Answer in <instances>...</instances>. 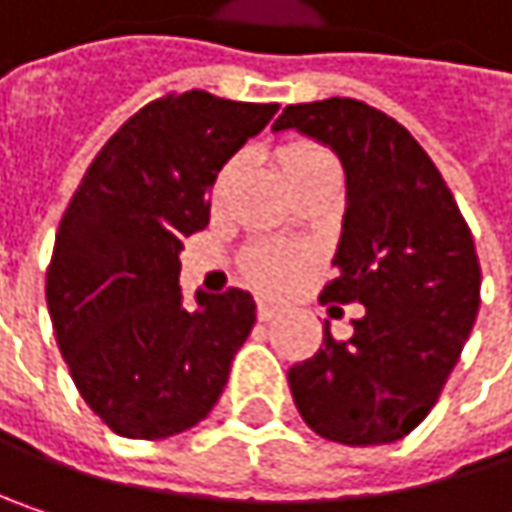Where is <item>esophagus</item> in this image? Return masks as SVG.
Masks as SVG:
<instances>
[{"label":"esophagus","instance_id":"obj_1","mask_svg":"<svg viewBox=\"0 0 512 512\" xmlns=\"http://www.w3.org/2000/svg\"><path fill=\"white\" fill-rule=\"evenodd\" d=\"M275 314H278V305H272V302H266V299L257 302V317H260V320H272Z\"/></svg>","mask_w":512,"mask_h":512}]
</instances>
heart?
I'll list each match as a JSON object with an SVG mask.
<instances>
[{
    "instance_id": "heart-1",
    "label": "heart",
    "mask_w": 512,
    "mask_h": 512,
    "mask_svg": "<svg viewBox=\"0 0 512 512\" xmlns=\"http://www.w3.org/2000/svg\"><path fill=\"white\" fill-rule=\"evenodd\" d=\"M329 159L332 156L326 154L323 148L311 145V142H293V145H287L281 151V168H284V174L290 180V177H296V174H302V171H308V168H314L320 162H329ZM234 174H237V159L228 162L219 171V177L213 183V198H219L228 189ZM246 269H249V275L255 278L260 287H269V290H278V287H284L293 278V260H290V255H284L281 249H269V246L255 249L252 255L246 257Z\"/></svg>"
}]
</instances>
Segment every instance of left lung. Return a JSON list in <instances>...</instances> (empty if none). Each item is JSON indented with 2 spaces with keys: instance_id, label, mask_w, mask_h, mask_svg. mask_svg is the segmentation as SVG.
<instances>
[{
  "instance_id": "left-lung-1",
  "label": "left lung",
  "mask_w": 512,
  "mask_h": 512,
  "mask_svg": "<svg viewBox=\"0 0 512 512\" xmlns=\"http://www.w3.org/2000/svg\"><path fill=\"white\" fill-rule=\"evenodd\" d=\"M275 133L296 130L332 148L347 174L323 302H358L353 338L287 370L305 424L341 445H388L436 406L480 308V263L460 207L427 151L385 112L329 97L287 106Z\"/></svg>"
}]
</instances>
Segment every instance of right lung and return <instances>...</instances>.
Listing matches in <instances>:
<instances>
[{
    "label": "right lung",
    "mask_w": 512,
    "mask_h": 512,
    "mask_svg": "<svg viewBox=\"0 0 512 512\" xmlns=\"http://www.w3.org/2000/svg\"><path fill=\"white\" fill-rule=\"evenodd\" d=\"M278 103L207 91L139 109L88 165L47 269L58 350L91 412L118 436L168 439L216 406L255 326L252 293L177 284L183 240L210 222L207 189Z\"/></svg>",
    "instance_id": "1"
}]
</instances>
